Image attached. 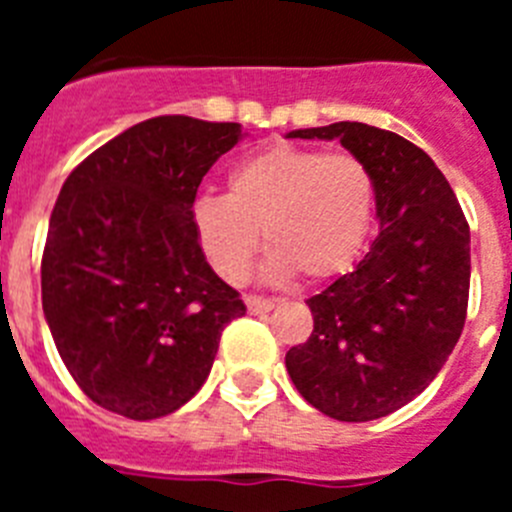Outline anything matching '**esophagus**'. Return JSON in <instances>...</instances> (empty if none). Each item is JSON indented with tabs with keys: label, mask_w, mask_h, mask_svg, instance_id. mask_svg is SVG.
<instances>
[{
	"label": "esophagus",
	"mask_w": 512,
	"mask_h": 512,
	"mask_svg": "<svg viewBox=\"0 0 512 512\" xmlns=\"http://www.w3.org/2000/svg\"><path fill=\"white\" fill-rule=\"evenodd\" d=\"M274 305H277V300H274V297H256V295L246 297V307H248V312H253V315L271 312L274 310Z\"/></svg>",
	"instance_id": "esophagus-1"
}]
</instances>
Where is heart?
Instances as JSON below:
<instances>
[{
    "mask_svg": "<svg viewBox=\"0 0 512 512\" xmlns=\"http://www.w3.org/2000/svg\"><path fill=\"white\" fill-rule=\"evenodd\" d=\"M374 176L354 153L271 146L243 158L225 194H200L192 205L194 238L207 264L241 284L259 251L264 274L305 279L341 274L364 243L374 215Z\"/></svg>",
    "mask_w": 512,
    "mask_h": 512,
    "instance_id": "b5f03b06",
    "label": "heart"
}]
</instances>
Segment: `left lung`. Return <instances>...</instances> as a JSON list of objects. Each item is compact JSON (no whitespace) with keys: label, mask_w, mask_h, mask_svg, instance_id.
Masks as SVG:
<instances>
[{"label":"left lung","mask_w":512,"mask_h":512,"mask_svg":"<svg viewBox=\"0 0 512 512\" xmlns=\"http://www.w3.org/2000/svg\"><path fill=\"white\" fill-rule=\"evenodd\" d=\"M341 140L374 176L379 235L364 259L310 297L312 333L287 351L297 392L328 418L395 413L436 379L469 302V225L431 156L364 122L292 130Z\"/></svg>","instance_id":"1"}]
</instances>
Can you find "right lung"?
<instances>
[{
    "instance_id": "add662e5",
    "label": "right lung",
    "mask_w": 512,
    "mask_h": 512,
    "mask_svg": "<svg viewBox=\"0 0 512 512\" xmlns=\"http://www.w3.org/2000/svg\"><path fill=\"white\" fill-rule=\"evenodd\" d=\"M243 138L238 122L161 115L87 156L63 182L45 238V323L99 408L133 420L197 395L223 328L246 315L194 238L202 176Z\"/></svg>"
}]
</instances>
